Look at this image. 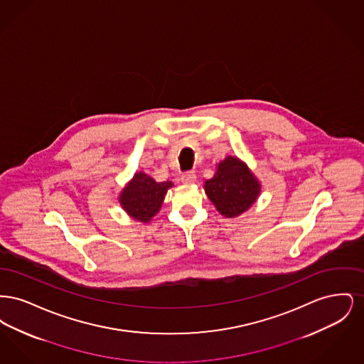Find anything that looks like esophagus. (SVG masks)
Masks as SVG:
<instances>
[{"label": "esophagus", "mask_w": 364, "mask_h": 364, "mask_svg": "<svg viewBox=\"0 0 364 364\" xmlns=\"http://www.w3.org/2000/svg\"><path fill=\"white\" fill-rule=\"evenodd\" d=\"M181 183L183 184H186V186H190V184H193L195 183V180H196V176L193 172H187V173L181 174Z\"/></svg>", "instance_id": "34e87169"}]
</instances>
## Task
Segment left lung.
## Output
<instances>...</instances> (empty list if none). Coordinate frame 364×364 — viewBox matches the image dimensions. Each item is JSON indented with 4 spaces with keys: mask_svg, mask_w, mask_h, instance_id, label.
Listing matches in <instances>:
<instances>
[{
    "mask_svg": "<svg viewBox=\"0 0 364 364\" xmlns=\"http://www.w3.org/2000/svg\"><path fill=\"white\" fill-rule=\"evenodd\" d=\"M205 192L215 208L226 217H239L251 208L260 193L258 178L237 156H228L218 164Z\"/></svg>",
    "mask_w": 364,
    "mask_h": 364,
    "instance_id": "obj_1",
    "label": "left lung"
}]
</instances>
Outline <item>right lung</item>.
Listing matches in <instances>:
<instances>
[{
    "label": "right lung",
    "mask_w": 364,
    "mask_h": 364,
    "mask_svg": "<svg viewBox=\"0 0 364 364\" xmlns=\"http://www.w3.org/2000/svg\"><path fill=\"white\" fill-rule=\"evenodd\" d=\"M171 187L172 181L156 183L153 177L139 172L122 191L120 205L134 220L147 224L159 211Z\"/></svg>",
    "instance_id": "right-lung-1"
}]
</instances>
